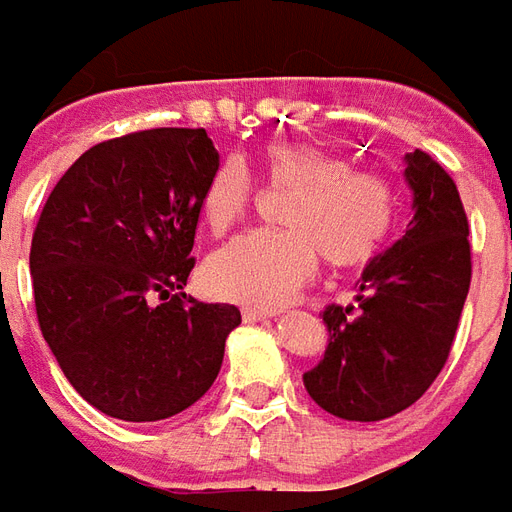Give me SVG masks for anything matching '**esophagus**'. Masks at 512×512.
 Wrapping results in <instances>:
<instances>
[{
    "mask_svg": "<svg viewBox=\"0 0 512 512\" xmlns=\"http://www.w3.org/2000/svg\"><path fill=\"white\" fill-rule=\"evenodd\" d=\"M276 309H260V306H244V320L246 323H257V320H268L276 317Z\"/></svg>",
    "mask_w": 512,
    "mask_h": 512,
    "instance_id": "1",
    "label": "esophagus"
}]
</instances>
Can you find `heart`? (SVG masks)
Segmentation results:
<instances>
[{"label":"heart","instance_id":"b5f03b06","mask_svg":"<svg viewBox=\"0 0 512 512\" xmlns=\"http://www.w3.org/2000/svg\"><path fill=\"white\" fill-rule=\"evenodd\" d=\"M257 173L290 195L279 206L282 230H252L217 249L206 263L211 293L255 306H279L317 271V255L331 268L369 263L388 241L399 195L377 170H352L342 154L314 143H271ZM255 181L244 162L227 157L203 187L200 214L211 233H227L246 217Z\"/></svg>","mask_w":512,"mask_h":512}]
</instances>
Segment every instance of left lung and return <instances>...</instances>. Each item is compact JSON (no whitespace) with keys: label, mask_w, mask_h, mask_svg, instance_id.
Segmentation results:
<instances>
[{"label":"left lung","mask_w":512,"mask_h":512,"mask_svg":"<svg viewBox=\"0 0 512 512\" xmlns=\"http://www.w3.org/2000/svg\"><path fill=\"white\" fill-rule=\"evenodd\" d=\"M407 233L363 271L355 306L323 312L328 347L304 374L325 412L382 420L429 391L448 361L472 279L469 225L456 181L426 151H410Z\"/></svg>","instance_id":"left-lung-1"}]
</instances>
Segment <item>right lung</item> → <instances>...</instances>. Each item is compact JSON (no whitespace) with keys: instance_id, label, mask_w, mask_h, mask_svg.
Instances as JSON below:
<instances>
[{"instance_id":"right-lung-1","label":"right lung","mask_w":512,"mask_h":512,"mask_svg":"<svg viewBox=\"0 0 512 512\" xmlns=\"http://www.w3.org/2000/svg\"><path fill=\"white\" fill-rule=\"evenodd\" d=\"M217 165L200 127L130 132L81 154L40 211L37 323L70 385L111 418L149 423L192 407L241 323L233 304L184 293Z\"/></svg>"}]
</instances>
